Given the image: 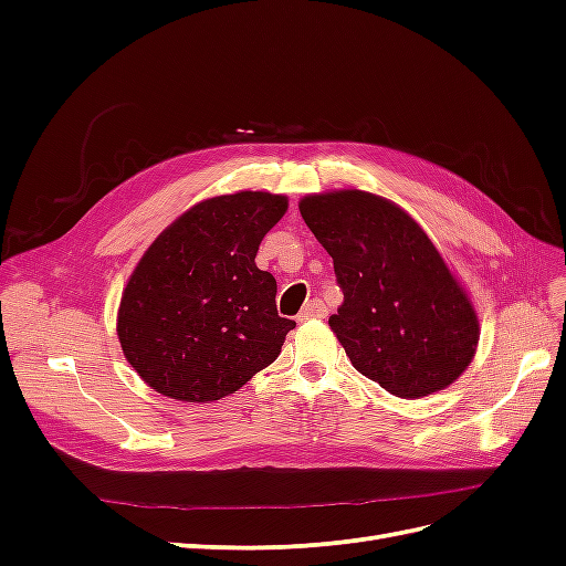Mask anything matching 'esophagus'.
I'll use <instances>...</instances> for the list:
<instances>
[{"label":"esophagus","mask_w":566,"mask_h":566,"mask_svg":"<svg viewBox=\"0 0 566 566\" xmlns=\"http://www.w3.org/2000/svg\"><path fill=\"white\" fill-rule=\"evenodd\" d=\"M325 316V304L321 300H312L310 304L304 306L300 321H310V318H323Z\"/></svg>","instance_id":"obj_1"}]
</instances>
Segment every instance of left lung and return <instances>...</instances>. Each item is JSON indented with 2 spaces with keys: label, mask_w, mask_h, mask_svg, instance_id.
Masks as SVG:
<instances>
[{
  "label": "left lung",
  "mask_w": 566,
  "mask_h": 566,
  "mask_svg": "<svg viewBox=\"0 0 566 566\" xmlns=\"http://www.w3.org/2000/svg\"><path fill=\"white\" fill-rule=\"evenodd\" d=\"M300 212L333 256L345 302L328 323L352 366L401 399L458 380L474 356L479 321L416 221L366 191L306 196Z\"/></svg>",
  "instance_id": "left-lung-1"
}]
</instances>
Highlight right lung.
Wrapping results in <instances>:
<instances>
[{
	"mask_svg": "<svg viewBox=\"0 0 566 566\" xmlns=\"http://www.w3.org/2000/svg\"><path fill=\"white\" fill-rule=\"evenodd\" d=\"M285 196L241 191L198 202L142 256L123 293L127 361L169 399L217 401L276 361L295 321L276 310V279L256 269Z\"/></svg>",
	"mask_w": 566,
	"mask_h": 566,
	"instance_id": "obj_1",
	"label": "right lung"
}]
</instances>
